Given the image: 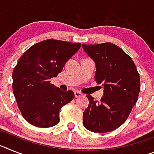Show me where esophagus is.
Segmentation results:
<instances>
[{"label": "esophagus", "instance_id": "obj_1", "mask_svg": "<svg viewBox=\"0 0 154 154\" xmlns=\"http://www.w3.org/2000/svg\"><path fill=\"white\" fill-rule=\"evenodd\" d=\"M82 95H83V94L82 93V92H79V91H75V96L76 98L80 97V96H82Z\"/></svg>", "mask_w": 154, "mask_h": 154}]
</instances>
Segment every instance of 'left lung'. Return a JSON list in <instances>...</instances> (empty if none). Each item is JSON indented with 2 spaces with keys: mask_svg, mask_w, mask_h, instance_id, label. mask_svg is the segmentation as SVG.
Returning a JSON list of instances; mask_svg holds the SVG:
<instances>
[{
  "mask_svg": "<svg viewBox=\"0 0 154 154\" xmlns=\"http://www.w3.org/2000/svg\"><path fill=\"white\" fill-rule=\"evenodd\" d=\"M82 48L96 64L95 80L104 87L99 102L86 96L89 103L83 112V125L95 133L111 132L125 123L137 102L140 75L132 58L112 43L83 44Z\"/></svg>",
  "mask_w": 154,
  "mask_h": 154,
  "instance_id": "obj_1",
  "label": "left lung"
}]
</instances>
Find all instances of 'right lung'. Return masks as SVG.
Wrapping results in <instances>:
<instances>
[{
    "mask_svg": "<svg viewBox=\"0 0 154 154\" xmlns=\"http://www.w3.org/2000/svg\"><path fill=\"white\" fill-rule=\"evenodd\" d=\"M81 45L48 39L31 46L19 58L12 73V88L19 109L30 124L48 128L59 123L61 108L75 95L50 83L51 79L62 72Z\"/></svg>",
    "mask_w": 154,
    "mask_h": 154,
    "instance_id": "obj_1",
    "label": "right lung"
}]
</instances>
